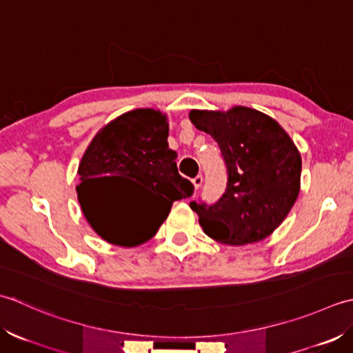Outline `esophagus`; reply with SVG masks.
Returning <instances> with one entry per match:
<instances>
[{"mask_svg": "<svg viewBox=\"0 0 353 353\" xmlns=\"http://www.w3.org/2000/svg\"><path fill=\"white\" fill-rule=\"evenodd\" d=\"M192 181H193V185H195V189H196V190H199V187L203 185V181H204V179H203V175H196L195 178L192 179Z\"/></svg>", "mask_w": 353, "mask_h": 353, "instance_id": "34e87169", "label": "esophagus"}]
</instances>
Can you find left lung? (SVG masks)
I'll use <instances>...</instances> for the list:
<instances>
[{
  "mask_svg": "<svg viewBox=\"0 0 353 353\" xmlns=\"http://www.w3.org/2000/svg\"><path fill=\"white\" fill-rule=\"evenodd\" d=\"M189 117L218 143L227 169L225 192L216 203H190L204 233L228 245L265 239L299 196L301 158L296 145L276 120L247 106L227 112L193 110Z\"/></svg>",
  "mask_w": 353,
  "mask_h": 353,
  "instance_id": "8db88e82",
  "label": "left lung"
}]
</instances>
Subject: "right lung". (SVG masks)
Segmentation results:
<instances>
[{
	"label": "right lung",
	"instance_id": "add662e5",
	"mask_svg": "<svg viewBox=\"0 0 353 353\" xmlns=\"http://www.w3.org/2000/svg\"><path fill=\"white\" fill-rule=\"evenodd\" d=\"M166 116L135 110L112 120L86 149L76 187L82 212L99 236L114 245L135 247L149 241L168 218L174 201L193 195V184L178 174L176 152L168 145ZM120 179L145 183L154 200L139 211L115 203Z\"/></svg>",
	"mask_w": 353,
	"mask_h": 353
}]
</instances>
